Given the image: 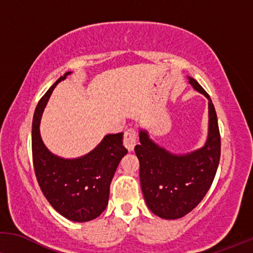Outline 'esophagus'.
I'll list each match as a JSON object with an SVG mask.
<instances>
[{
	"mask_svg": "<svg viewBox=\"0 0 253 253\" xmlns=\"http://www.w3.org/2000/svg\"><path fill=\"white\" fill-rule=\"evenodd\" d=\"M136 130L134 128H127V129L124 131V145L128 149V150L131 151L135 147V143H136Z\"/></svg>",
	"mask_w": 253,
	"mask_h": 253,
	"instance_id": "obj_1",
	"label": "esophagus"
}]
</instances>
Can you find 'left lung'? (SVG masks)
<instances>
[{
	"label": "left lung",
	"instance_id": "1",
	"mask_svg": "<svg viewBox=\"0 0 253 253\" xmlns=\"http://www.w3.org/2000/svg\"><path fill=\"white\" fill-rule=\"evenodd\" d=\"M188 79L209 99V136L204 147L188 155H173L140 130V144L134 148L145 203L152 213L169 220L182 218L201 203L214 180L221 152L214 105L196 80Z\"/></svg>",
	"mask_w": 253,
	"mask_h": 253
}]
</instances>
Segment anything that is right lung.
<instances>
[{
    "mask_svg": "<svg viewBox=\"0 0 253 253\" xmlns=\"http://www.w3.org/2000/svg\"><path fill=\"white\" fill-rule=\"evenodd\" d=\"M60 77L39 101L32 125V154L39 186L57 212L66 219L86 222L97 218L109 202L110 184L122 158L127 154L123 133L109 134L89 154L64 159L48 150L40 135L43 109Z\"/></svg>",
    "mask_w": 253,
    "mask_h": 253,
    "instance_id": "1",
    "label": "right lung"
}]
</instances>
